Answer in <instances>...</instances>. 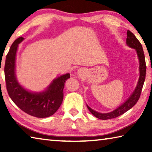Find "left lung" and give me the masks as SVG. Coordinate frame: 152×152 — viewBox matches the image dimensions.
I'll list each match as a JSON object with an SVG mask.
<instances>
[{
	"label": "left lung",
	"mask_w": 152,
	"mask_h": 152,
	"mask_svg": "<svg viewBox=\"0 0 152 152\" xmlns=\"http://www.w3.org/2000/svg\"><path fill=\"white\" fill-rule=\"evenodd\" d=\"M127 37L126 39V43L129 46V47L133 49H135L137 53V58L139 60V62H140V68H139V70H140V77H139V80L132 94L130 95L129 97L126 100V101L123 102V104L118 107L116 109H115L113 111L107 113H99L92 109L88 105L86 104L87 108L90 110L92 115L94 117H96L98 119H102V120H107V119H114L117 117L120 116V115H123V113L127 112V110L134 106V105L137 103L139 99H140L141 91H142V88L143 86L144 81H145V74H146V65H145V56H144L143 50L142 45L139 42V40L136 38L135 35L132 33L130 31L127 30Z\"/></svg>",
	"instance_id": "obj_1"
}]
</instances>
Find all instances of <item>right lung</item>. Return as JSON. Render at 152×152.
Listing matches in <instances>:
<instances>
[{
  "instance_id": "add662e5",
  "label": "right lung",
  "mask_w": 152,
  "mask_h": 152,
  "mask_svg": "<svg viewBox=\"0 0 152 152\" xmlns=\"http://www.w3.org/2000/svg\"><path fill=\"white\" fill-rule=\"evenodd\" d=\"M23 40V37L17 38L7 55L4 76L7 92L14 103L23 111L38 118L50 117L61 104L65 82L70 75L67 73L53 79L43 91L32 92L25 89L18 82L15 72L17 49Z\"/></svg>"
}]
</instances>
